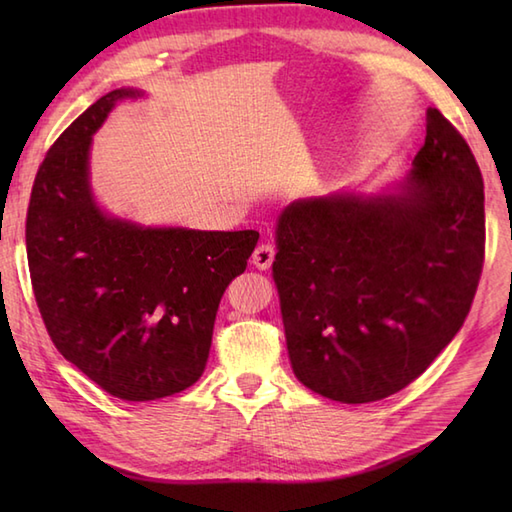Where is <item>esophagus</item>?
I'll list each match as a JSON object with an SVG mask.
<instances>
[{
  "mask_svg": "<svg viewBox=\"0 0 512 512\" xmlns=\"http://www.w3.org/2000/svg\"><path fill=\"white\" fill-rule=\"evenodd\" d=\"M275 253H277V250H275L273 244L262 242L255 248V253H253V257H250V262H253L255 268L266 270V268H270V264L275 262Z\"/></svg>",
  "mask_w": 512,
  "mask_h": 512,
  "instance_id": "1",
  "label": "esophagus"
}]
</instances>
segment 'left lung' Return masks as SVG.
<instances>
[{
  "label": "left lung",
  "mask_w": 512,
  "mask_h": 512,
  "mask_svg": "<svg viewBox=\"0 0 512 512\" xmlns=\"http://www.w3.org/2000/svg\"><path fill=\"white\" fill-rule=\"evenodd\" d=\"M484 180L436 107L405 180L288 204L273 279L292 372L330 400H383L416 380L471 310L484 264Z\"/></svg>",
  "instance_id": "1"
}]
</instances>
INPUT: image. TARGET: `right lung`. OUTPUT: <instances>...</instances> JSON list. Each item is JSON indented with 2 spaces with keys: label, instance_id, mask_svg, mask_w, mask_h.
<instances>
[{
  "label": "right lung",
  "instance_id": "right-lung-1",
  "mask_svg": "<svg viewBox=\"0 0 512 512\" xmlns=\"http://www.w3.org/2000/svg\"><path fill=\"white\" fill-rule=\"evenodd\" d=\"M101 96L57 138L32 184L26 253L54 347L121 400H158L198 380L226 286L257 231L140 226L107 215L90 187V145L112 107Z\"/></svg>",
  "mask_w": 512,
  "mask_h": 512
}]
</instances>
